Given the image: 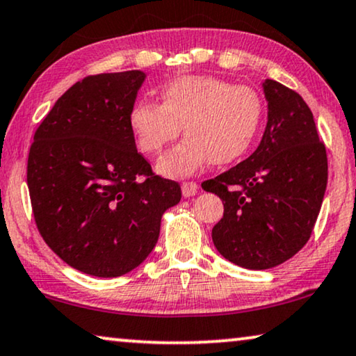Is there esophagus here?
I'll return each mask as SVG.
<instances>
[{"mask_svg": "<svg viewBox=\"0 0 356 356\" xmlns=\"http://www.w3.org/2000/svg\"><path fill=\"white\" fill-rule=\"evenodd\" d=\"M198 192V184L197 182H182V195L184 197H193Z\"/></svg>", "mask_w": 356, "mask_h": 356, "instance_id": "1", "label": "esophagus"}]
</instances>
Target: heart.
Here are the masks:
<instances>
[{
	"label": "heart",
	"instance_id": "b5f03b06",
	"mask_svg": "<svg viewBox=\"0 0 356 356\" xmlns=\"http://www.w3.org/2000/svg\"><path fill=\"white\" fill-rule=\"evenodd\" d=\"M163 103L142 99L129 113L138 148L159 153L184 129L187 138L163 154L156 171L185 177L211 161L224 166L238 159L253 143L263 119L261 97L247 85H232L214 76H184L161 90Z\"/></svg>",
	"mask_w": 356,
	"mask_h": 356
}]
</instances>
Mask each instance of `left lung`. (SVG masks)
I'll return each instance as SVG.
<instances>
[{"instance_id":"left-lung-1","label":"left lung","mask_w":356,"mask_h":356,"mask_svg":"<svg viewBox=\"0 0 356 356\" xmlns=\"http://www.w3.org/2000/svg\"><path fill=\"white\" fill-rule=\"evenodd\" d=\"M268 122L258 148L202 184L224 202L213 243L230 263L269 269L308 242L327 185L326 148L313 113L297 92L263 80Z\"/></svg>"}]
</instances>
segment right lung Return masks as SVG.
I'll return each mask as SVG.
<instances>
[{
  "mask_svg": "<svg viewBox=\"0 0 356 356\" xmlns=\"http://www.w3.org/2000/svg\"><path fill=\"white\" fill-rule=\"evenodd\" d=\"M142 71L90 76L72 85L40 124L27 185L48 247L80 273L118 277L145 261L161 218L182 197L137 152L129 113Z\"/></svg>",
  "mask_w": 356,
  "mask_h": 356,
  "instance_id": "1",
  "label": "right lung"
}]
</instances>
